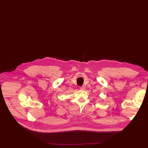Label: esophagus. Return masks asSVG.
Instances as JSON below:
<instances>
[{
	"label": "esophagus",
	"mask_w": 148,
	"mask_h": 148,
	"mask_svg": "<svg viewBox=\"0 0 148 148\" xmlns=\"http://www.w3.org/2000/svg\"><path fill=\"white\" fill-rule=\"evenodd\" d=\"M85 86H81V87L80 88V89L82 90H85Z\"/></svg>",
	"instance_id": "34e87169"
}]
</instances>
